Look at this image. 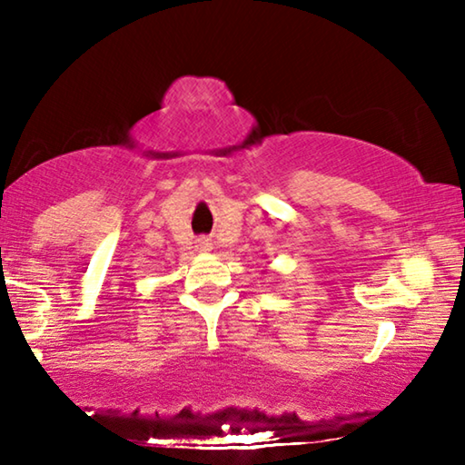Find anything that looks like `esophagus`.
I'll use <instances>...</instances> for the list:
<instances>
[{"instance_id": "1", "label": "esophagus", "mask_w": 465, "mask_h": 465, "mask_svg": "<svg viewBox=\"0 0 465 465\" xmlns=\"http://www.w3.org/2000/svg\"><path fill=\"white\" fill-rule=\"evenodd\" d=\"M196 252H201V254H207V252H211V242L207 238H201L196 240Z\"/></svg>"}]
</instances>
